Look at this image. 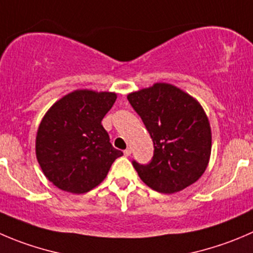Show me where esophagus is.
I'll return each instance as SVG.
<instances>
[{
  "label": "esophagus",
  "mask_w": 253,
  "mask_h": 253,
  "mask_svg": "<svg viewBox=\"0 0 253 253\" xmlns=\"http://www.w3.org/2000/svg\"><path fill=\"white\" fill-rule=\"evenodd\" d=\"M124 154H125V156H126V157L131 156V149H129V148L125 149V151H124Z\"/></svg>",
  "instance_id": "obj_1"
}]
</instances>
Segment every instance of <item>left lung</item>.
<instances>
[{
    "instance_id": "obj_1",
    "label": "left lung",
    "mask_w": 253,
    "mask_h": 253,
    "mask_svg": "<svg viewBox=\"0 0 253 253\" xmlns=\"http://www.w3.org/2000/svg\"><path fill=\"white\" fill-rule=\"evenodd\" d=\"M153 141L148 164L132 161L139 178L158 193L171 194L198 180L211 153V129L199 102L170 84L158 83L128 94Z\"/></svg>"
}]
</instances>
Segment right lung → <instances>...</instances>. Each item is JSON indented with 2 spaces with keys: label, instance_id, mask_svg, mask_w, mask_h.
Segmentation results:
<instances>
[{
  "label": "right lung",
  "instance_id": "add662e5",
  "mask_svg": "<svg viewBox=\"0 0 253 253\" xmlns=\"http://www.w3.org/2000/svg\"><path fill=\"white\" fill-rule=\"evenodd\" d=\"M116 101L114 92L77 90L49 109L39 125L36 154L44 175L64 192L83 194L99 185L115 159L101 121Z\"/></svg>",
  "mask_w": 253,
  "mask_h": 253
}]
</instances>
